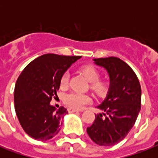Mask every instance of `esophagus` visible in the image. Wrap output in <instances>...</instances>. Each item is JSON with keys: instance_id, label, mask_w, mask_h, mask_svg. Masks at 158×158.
Listing matches in <instances>:
<instances>
[{"instance_id": "obj_1", "label": "esophagus", "mask_w": 158, "mask_h": 158, "mask_svg": "<svg viewBox=\"0 0 158 158\" xmlns=\"http://www.w3.org/2000/svg\"><path fill=\"white\" fill-rule=\"evenodd\" d=\"M76 111H81V110H78L76 109H74V108H69V112L73 113V112H76Z\"/></svg>"}]
</instances>
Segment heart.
I'll use <instances>...</instances> for the list:
<instances>
[{
    "label": "heart",
    "mask_w": 158,
    "mask_h": 158,
    "mask_svg": "<svg viewBox=\"0 0 158 158\" xmlns=\"http://www.w3.org/2000/svg\"><path fill=\"white\" fill-rule=\"evenodd\" d=\"M81 71L84 76L86 77V79L90 83H92L91 89L97 94L103 95L106 93L108 89V82L106 80H99L100 74L98 69L91 65H86L82 68ZM68 82H69V75L67 73H65L60 78V87L65 88L68 85ZM90 100L91 98L89 96L86 94L76 93V92L70 93L64 97L65 103L69 106V107L74 108V109H81L87 103H89Z\"/></svg>",
    "instance_id": "heart-1"
}]
</instances>
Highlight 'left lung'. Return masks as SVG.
Listing matches in <instances>:
<instances>
[{
	"label": "left lung",
	"mask_w": 158,
	"mask_h": 158,
	"mask_svg": "<svg viewBox=\"0 0 158 158\" xmlns=\"http://www.w3.org/2000/svg\"><path fill=\"white\" fill-rule=\"evenodd\" d=\"M96 65L106 70L110 79L107 94L97 107L95 120L87 133L95 143L113 146L130 132L141 108V87L136 74L117 57L93 59Z\"/></svg>",
	"instance_id": "1"
}]
</instances>
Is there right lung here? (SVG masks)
<instances>
[{"mask_svg": "<svg viewBox=\"0 0 158 158\" xmlns=\"http://www.w3.org/2000/svg\"><path fill=\"white\" fill-rule=\"evenodd\" d=\"M80 58L43 55L30 62L19 76L14 94L15 112L23 130L34 139L47 141L59 133L68 110L64 106L56 109L51 101L56 96L62 75Z\"/></svg>", "mask_w": 158, "mask_h": 158, "instance_id": "1", "label": "right lung"}]
</instances>
